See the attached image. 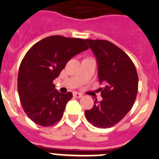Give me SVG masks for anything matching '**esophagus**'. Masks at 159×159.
I'll use <instances>...</instances> for the list:
<instances>
[{
  "instance_id": "1",
  "label": "esophagus",
  "mask_w": 159,
  "mask_h": 159,
  "mask_svg": "<svg viewBox=\"0 0 159 159\" xmlns=\"http://www.w3.org/2000/svg\"><path fill=\"white\" fill-rule=\"evenodd\" d=\"M73 96H75V97H76V98L82 97V95H81V93H73Z\"/></svg>"
}]
</instances>
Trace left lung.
<instances>
[{
	"instance_id": "left-lung-1",
	"label": "left lung",
	"mask_w": 159,
	"mask_h": 159,
	"mask_svg": "<svg viewBox=\"0 0 159 159\" xmlns=\"http://www.w3.org/2000/svg\"><path fill=\"white\" fill-rule=\"evenodd\" d=\"M96 56L103 100L84 111L87 120L97 128H111L133 107L138 91L136 66L128 55L106 40L85 39Z\"/></svg>"
}]
</instances>
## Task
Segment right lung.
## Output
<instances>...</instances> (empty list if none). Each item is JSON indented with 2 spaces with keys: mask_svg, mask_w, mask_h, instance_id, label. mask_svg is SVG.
Returning <instances> with one entry per match:
<instances>
[{
  "mask_svg": "<svg viewBox=\"0 0 159 159\" xmlns=\"http://www.w3.org/2000/svg\"><path fill=\"white\" fill-rule=\"evenodd\" d=\"M88 48L83 39L59 35L44 38L30 48L19 66L17 84L19 100L30 119L43 127L61 119L73 94L59 93L53 80L71 58Z\"/></svg>",
  "mask_w": 159,
  "mask_h": 159,
  "instance_id": "1",
  "label": "right lung"
}]
</instances>
